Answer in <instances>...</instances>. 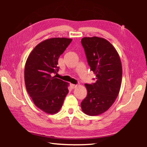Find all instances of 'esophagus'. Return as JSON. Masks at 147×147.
<instances>
[{"instance_id":"34e87169","label":"esophagus","mask_w":147,"mask_h":147,"mask_svg":"<svg viewBox=\"0 0 147 147\" xmlns=\"http://www.w3.org/2000/svg\"><path fill=\"white\" fill-rule=\"evenodd\" d=\"M70 86L71 87V88H73V89L75 88H76V87H77V85H74V84H71Z\"/></svg>"}]
</instances>
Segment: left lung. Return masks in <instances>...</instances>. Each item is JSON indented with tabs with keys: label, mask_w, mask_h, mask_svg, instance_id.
Returning <instances> with one entry per match:
<instances>
[{
	"label": "left lung",
	"mask_w": 147,
	"mask_h": 147,
	"mask_svg": "<svg viewBox=\"0 0 147 147\" xmlns=\"http://www.w3.org/2000/svg\"><path fill=\"white\" fill-rule=\"evenodd\" d=\"M81 42L90 70L96 75L95 83L85 85L88 93L81 106L87 115H100L111 107L119 92L123 74L121 59L113 45L104 38L84 37Z\"/></svg>",
	"instance_id": "1"
}]
</instances>
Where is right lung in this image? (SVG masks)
<instances>
[{
	"instance_id": "add662e5",
	"label": "right lung",
	"mask_w": 147,
	"mask_h": 147,
	"mask_svg": "<svg viewBox=\"0 0 147 147\" xmlns=\"http://www.w3.org/2000/svg\"><path fill=\"white\" fill-rule=\"evenodd\" d=\"M72 39L52 38L37 45L28 57L24 67V82L34 104L47 114L60 110L68 93L69 83L55 76L58 59Z\"/></svg>"
}]
</instances>
